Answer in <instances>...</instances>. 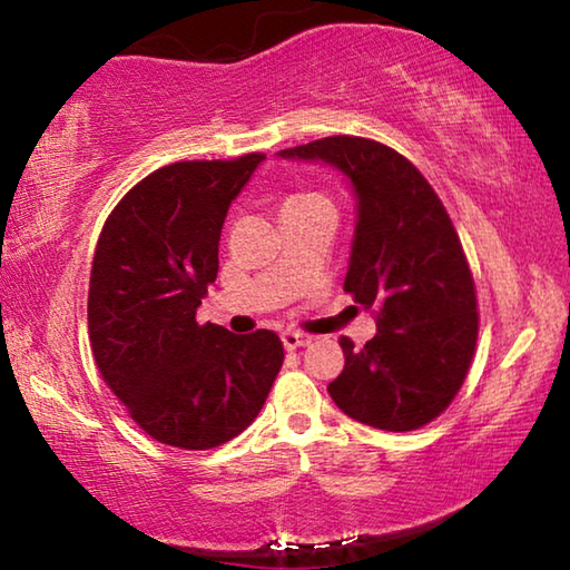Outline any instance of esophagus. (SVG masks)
I'll return each mask as SVG.
<instances>
[{
	"label": "esophagus",
	"mask_w": 570,
	"mask_h": 570,
	"mask_svg": "<svg viewBox=\"0 0 570 570\" xmlns=\"http://www.w3.org/2000/svg\"><path fill=\"white\" fill-rule=\"evenodd\" d=\"M282 342H284L286 350L292 352V350H298V346H306L308 342H312V336H306V334H298V332H292V330H288V332H284V334H282Z\"/></svg>",
	"instance_id": "1"
}]
</instances>
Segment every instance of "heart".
Wrapping results in <instances>:
<instances>
[{
	"label": "heart",
	"instance_id": "obj_1",
	"mask_svg": "<svg viewBox=\"0 0 570 570\" xmlns=\"http://www.w3.org/2000/svg\"><path fill=\"white\" fill-rule=\"evenodd\" d=\"M308 198H322V196H316V193H306V196H294L288 204H294V200H308Z\"/></svg>",
	"mask_w": 570,
	"mask_h": 570
}]
</instances>
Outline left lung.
Segmentation results:
<instances>
[{"label": "left lung", "mask_w": 570, "mask_h": 570, "mask_svg": "<svg viewBox=\"0 0 570 570\" xmlns=\"http://www.w3.org/2000/svg\"><path fill=\"white\" fill-rule=\"evenodd\" d=\"M324 160L350 178L356 226L344 292L374 308L362 350L342 336L344 370L330 387L352 420L410 432L440 417L465 382L478 342V298L465 250L438 193L397 150L332 135L278 150Z\"/></svg>", "instance_id": "obj_1"}]
</instances>
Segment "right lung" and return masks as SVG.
I'll list each match as a JSON object with an SVG mask.
<instances>
[{
    "label": "right lung",
    "instance_id": "1",
    "mask_svg": "<svg viewBox=\"0 0 570 570\" xmlns=\"http://www.w3.org/2000/svg\"><path fill=\"white\" fill-rule=\"evenodd\" d=\"M266 156L183 160L132 186L92 258L88 332L95 364L130 417L163 445L210 450L240 435L284 362L274 332L198 324L218 274L220 228Z\"/></svg>",
    "mask_w": 570,
    "mask_h": 570
}]
</instances>
